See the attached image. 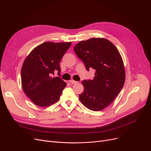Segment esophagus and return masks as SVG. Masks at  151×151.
Returning a JSON list of instances; mask_svg holds the SVG:
<instances>
[{
    "mask_svg": "<svg viewBox=\"0 0 151 151\" xmlns=\"http://www.w3.org/2000/svg\"><path fill=\"white\" fill-rule=\"evenodd\" d=\"M69 82H70L71 84H75V83H77V81H76L73 80H70L69 81Z\"/></svg>",
    "mask_w": 151,
    "mask_h": 151,
    "instance_id": "1",
    "label": "esophagus"
}]
</instances>
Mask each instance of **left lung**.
Listing matches in <instances>:
<instances>
[{
  "instance_id": "obj_1",
  "label": "left lung",
  "mask_w": 151,
  "mask_h": 151,
  "mask_svg": "<svg viewBox=\"0 0 151 151\" xmlns=\"http://www.w3.org/2000/svg\"><path fill=\"white\" fill-rule=\"evenodd\" d=\"M74 51L87 70H96L92 80L82 81L84 91L79 95L80 100L94 111L104 109L114 101L125 83V68L119 51L104 38L81 41L75 46Z\"/></svg>"
}]
</instances>
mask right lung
I'll use <instances>...</instances> for the list:
<instances>
[{"mask_svg": "<svg viewBox=\"0 0 151 151\" xmlns=\"http://www.w3.org/2000/svg\"><path fill=\"white\" fill-rule=\"evenodd\" d=\"M71 42H45L36 46L26 58L21 68V85L26 96L40 107L53 105L60 99L67 83L60 75L59 62Z\"/></svg>", "mask_w": 151, "mask_h": 151, "instance_id": "1", "label": "right lung"}]
</instances>
